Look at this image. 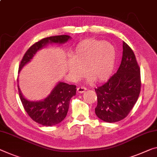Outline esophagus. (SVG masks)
Here are the masks:
<instances>
[{
    "instance_id": "1",
    "label": "esophagus",
    "mask_w": 157,
    "mask_h": 157,
    "mask_svg": "<svg viewBox=\"0 0 157 157\" xmlns=\"http://www.w3.org/2000/svg\"><path fill=\"white\" fill-rule=\"evenodd\" d=\"M86 90H87L86 88V87H84V86L78 87V88H77V91H78V93H84Z\"/></svg>"
}]
</instances>
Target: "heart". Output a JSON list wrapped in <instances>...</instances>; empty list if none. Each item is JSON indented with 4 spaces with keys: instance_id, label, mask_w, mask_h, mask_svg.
<instances>
[{
    "instance_id": "heart-1",
    "label": "heart",
    "mask_w": 157,
    "mask_h": 157,
    "mask_svg": "<svg viewBox=\"0 0 157 157\" xmlns=\"http://www.w3.org/2000/svg\"><path fill=\"white\" fill-rule=\"evenodd\" d=\"M71 58L67 63V69L74 81L83 78L86 71L87 76L100 83L109 78L112 74L116 50L109 43L89 38L77 44Z\"/></svg>"
}]
</instances>
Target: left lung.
<instances>
[{
	"instance_id": "8db88e82",
	"label": "left lung",
	"mask_w": 157,
	"mask_h": 157,
	"mask_svg": "<svg viewBox=\"0 0 157 157\" xmlns=\"http://www.w3.org/2000/svg\"><path fill=\"white\" fill-rule=\"evenodd\" d=\"M141 88L140 69L133 51L123 43V56L117 72L107 82L95 89L97 117L104 121L114 123L126 118L138 99Z\"/></svg>"
}]
</instances>
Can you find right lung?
I'll use <instances>...</instances> for the list:
<instances>
[{"instance_id": "right-lung-1", "label": "right lung", "mask_w": 157, "mask_h": 157, "mask_svg": "<svg viewBox=\"0 0 157 157\" xmlns=\"http://www.w3.org/2000/svg\"><path fill=\"white\" fill-rule=\"evenodd\" d=\"M71 37L67 35L54 36L43 38L29 48L22 57L19 66V71L33 58L38 50L48 43H64ZM76 86L59 82L51 93L43 100L31 102L24 97L20 89L18 90L21 102L28 115L38 124L45 126H52L58 124L66 117L71 98L76 95Z\"/></svg>"}]
</instances>
